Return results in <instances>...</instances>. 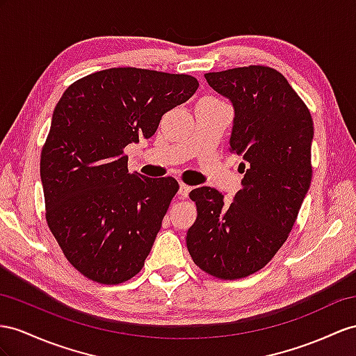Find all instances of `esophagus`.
I'll use <instances>...</instances> for the list:
<instances>
[{"mask_svg": "<svg viewBox=\"0 0 356 356\" xmlns=\"http://www.w3.org/2000/svg\"><path fill=\"white\" fill-rule=\"evenodd\" d=\"M189 193H191V186H189V185H186V184H184V181H180V189H179V194H180V197L186 198Z\"/></svg>", "mask_w": 356, "mask_h": 356, "instance_id": "34e87169", "label": "esophagus"}]
</instances>
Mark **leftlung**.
<instances>
[{
    "instance_id": "left-lung-1",
    "label": "left lung",
    "mask_w": 356,
    "mask_h": 356,
    "mask_svg": "<svg viewBox=\"0 0 356 356\" xmlns=\"http://www.w3.org/2000/svg\"><path fill=\"white\" fill-rule=\"evenodd\" d=\"M204 76L234 106L229 149L243 156L245 176L229 206L213 188L191 191L197 220L186 247L209 275L239 280L268 265L298 220L313 176V118L284 75L269 66Z\"/></svg>"
}]
</instances>
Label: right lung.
Wrapping results in <instances>:
<instances>
[{
  "mask_svg": "<svg viewBox=\"0 0 356 356\" xmlns=\"http://www.w3.org/2000/svg\"><path fill=\"white\" fill-rule=\"evenodd\" d=\"M197 88L185 74L113 67L75 81L58 100L40 154L44 216L88 280L120 284L143 269L179 184L129 172L124 147L150 138Z\"/></svg>",
  "mask_w": 356,
  "mask_h": 356,
  "instance_id": "obj_1",
  "label": "right lung"
}]
</instances>
